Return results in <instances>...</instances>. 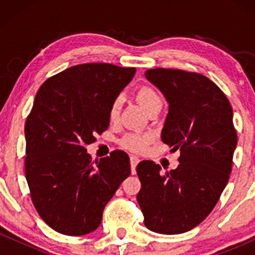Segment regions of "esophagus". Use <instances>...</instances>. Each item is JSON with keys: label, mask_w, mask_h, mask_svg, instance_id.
Masks as SVG:
<instances>
[{"label": "esophagus", "mask_w": 255, "mask_h": 255, "mask_svg": "<svg viewBox=\"0 0 255 255\" xmlns=\"http://www.w3.org/2000/svg\"><path fill=\"white\" fill-rule=\"evenodd\" d=\"M140 162V159L136 156H130V169H131V174H135V169L137 163Z\"/></svg>", "instance_id": "1"}]
</instances>
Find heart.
Instances as JSON below:
<instances>
[{"mask_svg":"<svg viewBox=\"0 0 255 255\" xmlns=\"http://www.w3.org/2000/svg\"><path fill=\"white\" fill-rule=\"evenodd\" d=\"M135 97H136V101L139 102L140 105H141L146 111L150 110L153 105L162 103V99H160L159 96H158V93L153 89H151V87L148 86L140 87V89L136 91ZM121 104H122V99L120 97L114 99V102L111 103L110 109H109V118L111 121L118 120L120 115V110H121ZM150 141H151L150 134L129 133L122 139V145L130 151L140 152L145 150L146 146L148 145V142Z\"/></svg>","mask_w":255,"mask_h":255,"instance_id":"b5f03b06","label":"heart"}]
</instances>
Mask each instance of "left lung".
<instances>
[{"label":"left lung","mask_w":255,"mask_h":255,"mask_svg":"<svg viewBox=\"0 0 255 255\" xmlns=\"http://www.w3.org/2000/svg\"><path fill=\"white\" fill-rule=\"evenodd\" d=\"M145 77L169 104L162 141L180 151L178 168L162 174L151 160L136 166V200L145 227L164 235L200 224L227 186L238 145L233 109L219 87L197 73L156 68Z\"/></svg>","instance_id":"8db88e82"}]
</instances>
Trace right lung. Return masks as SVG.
<instances>
[{
    "label": "right lung",
    "mask_w": 255,
    "mask_h": 255,
    "mask_svg": "<svg viewBox=\"0 0 255 255\" xmlns=\"http://www.w3.org/2000/svg\"><path fill=\"white\" fill-rule=\"evenodd\" d=\"M135 68L109 63L71 67L38 90L26 120V180L39 216L63 235L92 233L105 205L130 175L129 157L111 152L93 164L86 145L107 130L114 99Z\"/></svg>",
    "instance_id": "right-lung-1"
}]
</instances>
